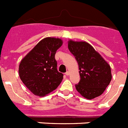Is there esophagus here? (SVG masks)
<instances>
[{"label":"esophagus","mask_w":128,"mask_h":128,"mask_svg":"<svg viewBox=\"0 0 128 128\" xmlns=\"http://www.w3.org/2000/svg\"><path fill=\"white\" fill-rule=\"evenodd\" d=\"M70 74V72H68V71H66V73H65V75L66 76H68Z\"/></svg>","instance_id":"34e87169"}]
</instances>
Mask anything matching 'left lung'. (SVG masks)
Listing matches in <instances>:
<instances>
[{"mask_svg":"<svg viewBox=\"0 0 128 128\" xmlns=\"http://www.w3.org/2000/svg\"><path fill=\"white\" fill-rule=\"evenodd\" d=\"M68 47L79 65L81 79L76 84L77 91L87 99L100 96L109 85L112 78L108 62L86 42L69 40Z\"/></svg>","mask_w":128,"mask_h":128,"instance_id":"1","label":"left lung"}]
</instances>
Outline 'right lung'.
<instances>
[{"mask_svg":"<svg viewBox=\"0 0 128 128\" xmlns=\"http://www.w3.org/2000/svg\"><path fill=\"white\" fill-rule=\"evenodd\" d=\"M62 44L61 38H44L20 62V80L35 96H47L56 90L62 82L63 75L57 70L55 54Z\"/></svg>","mask_w":128,"mask_h":128,"instance_id":"1","label":"right lung"}]
</instances>
